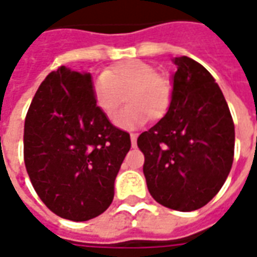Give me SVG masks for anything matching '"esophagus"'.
<instances>
[{
	"mask_svg": "<svg viewBox=\"0 0 257 257\" xmlns=\"http://www.w3.org/2000/svg\"><path fill=\"white\" fill-rule=\"evenodd\" d=\"M136 139H138V135L131 134V143H132V147H135V146H136Z\"/></svg>",
	"mask_w": 257,
	"mask_h": 257,
	"instance_id": "1",
	"label": "esophagus"
}]
</instances>
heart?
Here are the masks:
<instances>
[{
	"label": "heart",
	"instance_id": "b5f03b06",
	"mask_svg": "<svg viewBox=\"0 0 257 257\" xmlns=\"http://www.w3.org/2000/svg\"><path fill=\"white\" fill-rule=\"evenodd\" d=\"M93 97L103 115L115 122L123 101L128 108L118 125L135 128L147 121H158L168 114L173 99L171 79L157 74L154 66L142 60H125L97 75L92 85Z\"/></svg>",
	"mask_w": 257,
	"mask_h": 257
}]
</instances>
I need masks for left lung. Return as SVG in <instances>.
<instances>
[{
	"instance_id": "8db88e82",
	"label": "left lung",
	"mask_w": 257,
	"mask_h": 257,
	"mask_svg": "<svg viewBox=\"0 0 257 257\" xmlns=\"http://www.w3.org/2000/svg\"><path fill=\"white\" fill-rule=\"evenodd\" d=\"M169 111L138 138L147 189L169 209H199L219 193L234 160V122L219 85L187 56L173 59Z\"/></svg>"
}]
</instances>
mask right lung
<instances>
[{
    "instance_id": "1",
    "label": "right lung",
    "mask_w": 257,
    "mask_h": 257,
    "mask_svg": "<svg viewBox=\"0 0 257 257\" xmlns=\"http://www.w3.org/2000/svg\"><path fill=\"white\" fill-rule=\"evenodd\" d=\"M92 75L59 67L33 97L25 121V164L33 187L53 213L85 221L103 213L131 149L128 132L97 107Z\"/></svg>"
}]
</instances>
